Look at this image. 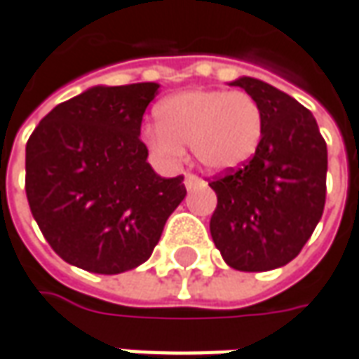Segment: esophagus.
<instances>
[{
	"mask_svg": "<svg viewBox=\"0 0 359 359\" xmlns=\"http://www.w3.org/2000/svg\"><path fill=\"white\" fill-rule=\"evenodd\" d=\"M184 187L192 191V189H198V187H204V180L192 172H184Z\"/></svg>",
	"mask_w": 359,
	"mask_h": 359,
	"instance_id": "obj_1",
	"label": "esophagus"
}]
</instances>
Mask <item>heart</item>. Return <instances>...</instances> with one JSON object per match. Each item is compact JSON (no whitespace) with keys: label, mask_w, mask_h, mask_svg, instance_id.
<instances>
[{"label":"heart","mask_w":359,"mask_h":359,"mask_svg":"<svg viewBox=\"0 0 359 359\" xmlns=\"http://www.w3.org/2000/svg\"><path fill=\"white\" fill-rule=\"evenodd\" d=\"M156 121L142 137L158 161L177 165L191 142L196 163L217 172L250 161L264 135L262 109L244 91H182L156 107Z\"/></svg>","instance_id":"b5f03b06"}]
</instances>
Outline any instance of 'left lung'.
Returning <instances> with one entry per match:
<instances>
[{"label": "left lung", "instance_id": "obj_1", "mask_svg": "<svg viewBox=\"0 0 359 359\" xmlns=\"http://www.w3.org/2000/svg\"><path fill=\"white\" fill-rule=\"evenodd\" d=\"M230 85L256 99L264 135L248 163L208 179L218 201L210 234L230 268L264 272L294 260L322 218L326 141L314 115L290 95L252 77Z\"/></svg>", "mask_w": 359, "mask_h": 359}]
</instances>
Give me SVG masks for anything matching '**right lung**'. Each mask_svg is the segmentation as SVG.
Returning <instances> with one entry per match:
<instances>
[{
  "label": "right lung",
  "mask_w": 359,
  "mask_h": 359,
  "mask_svg": "<svg viewBox=\"0 0 359 359\" xmlns=\"http://www.w3.org/2000/svg\"><path fill=\"white\" fill-rule=\"evenodd\" d=\"M156 83L93 87L49 111L25 147V192L45 241L95 274L133 270L184 198V177L147 163L142 115Z\"/></svg>",
  "instance_id": "1"
}]
</instances>
